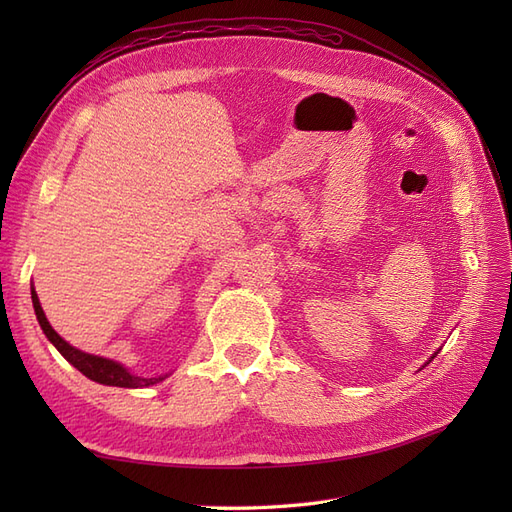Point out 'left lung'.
<instances>
[{
    "label": "left lung",
    "instance_id": "1",
    "mask_svg": "<svg viewBox=\"0 0 512 512\" xmlns=\"http://www.w3.org/2000/svg\"><path fill=\"white\" fill-rule=\"evenodd\" d=\"M431 359H433V356H431Z\"/></svg>",
    "mask_w": 512,
    "mask_h": 512
}]
</instances>
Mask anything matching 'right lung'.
I'll list each match as a JSON object with an SVG mask.
<instances>
[{
    "label": "right lung",
    "instance_id": "add662e5",
    "mask_svg": "<svg viewBox=\"0 0 512 512\" xmlns=\"http://www.w3.org/2000/svg\"><path fill=\"white\" fill-rule=\"evenodd\" d=\"M32 301H34V309H36V318L40 322V327L44 331V335L49 337V342L59 350V354L64 356V359L68 363H72L76 369L81 371L83 376H87L89 380L94 382H100V384H106V386H123V389H143V386H151V384H158L160 380H164L162 376L160 378H141V376H134L130 374V371L123 367L121 363L117 361H111V359H104V356H96V354H87L79 348L70 346L66 339H61L57 335V331L51 327L49 320H46L42 307H40V301H38V294L36 290L32 288Z\"/></svg>",
    "mask_w": 512,
    "mask_h": 512
}]
</instances>
